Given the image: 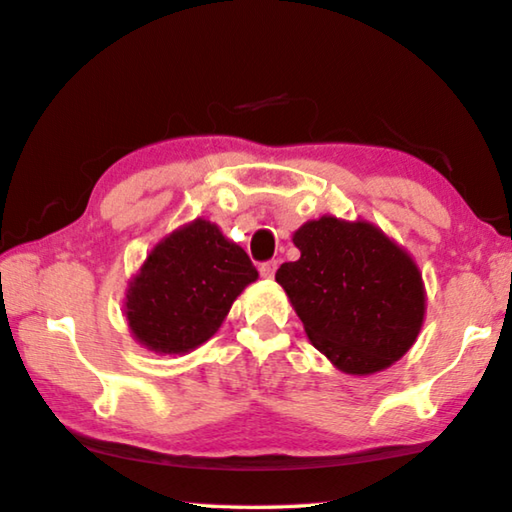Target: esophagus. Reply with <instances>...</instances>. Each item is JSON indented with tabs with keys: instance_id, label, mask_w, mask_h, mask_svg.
I'll return each instance as SVG.
<instances>
[{
	"instance_id": "1",
	"label": "esophagus",
	"mask_w": 512,
	"mask_h": 512,
	"mask_svg": "<svg viewBox=\"0 0 512 512\" xmlns=\"http://www.w3.org/2000/svg\"><path fill=\"white\" fill-rule=\"evenodd\" d=\"M276 267H279V265H276V261H267V263L258 267V272H261L263 279H272V276L276 274Z\"/></svg>"
}]
</instances>
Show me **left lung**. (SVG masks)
Masks as SVG:
<instances>
[{"mask_svg": "<svg viewBox=\"0 0 512 512\" xmlns=\"http://www.w3.org/2000/svg\"><path fill=\"white\" fill-rule=\"evenodd\" d=\"M292 242L301 258L283 263L276 283L330 364L348 375H371L414 346L427 294L405 247L373 222L335 215L301 224Z\"/></svg>", "mask_w": 512, "mask_h": 512, "instance_id": "1", "label": "left lung"}]
</instances>
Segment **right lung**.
Segmentation results:
<instances>
[{
    "label": "right lung",
    "instance_id": "1",
    "mask_svg": "<svg viewBox=\"0 0 512 512\" xmlns=\"http://www.w3.org/2000/svg\"><path fill=\"white\" fill-rule=\"evenodd\" d=\"M256 279L245 249L197 218L161 238L130 279L123 303L130 333L152 353L184 355L218 333Z\"/></svg>",
    "mask_w": 512,
    "mask_h": 512
}]
</instances>
